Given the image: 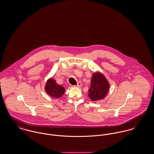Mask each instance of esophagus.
I'll return each mask as SVG.
<instances>
[{"instance_id": "1", "label": "esophagus", "mask_w": 154, "mask_h": 154, "mask_svg": "<svg viewBox=\"0 0 154 154\" xmlns=\"http://www.w3.org/2000/svg\"><path fill=\"white\" fill-rule=\"evenodd\" d=\"M82 82H78V83H77V84L76 85H74V86H75V87H80L82 86Z\"/></svg>"}]
</instances>
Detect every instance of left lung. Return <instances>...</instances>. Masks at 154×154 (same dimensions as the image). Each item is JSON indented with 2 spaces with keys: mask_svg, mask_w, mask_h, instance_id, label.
Wrapping results in <instances>:
<instances>
[{
  "mask_svg": "<svg viewBox=\"0 0 154 154\" xmlns=\"http://www.w3.org/2000/svg\"><path fill=\"white\" fill-rule=\"evenodd\" d=\"M109 87V84L104 75L99 72H95L91 78L88 95L93 101L100 100L105 98Z\"/></svg>",
  "mask_w": 154,
  "mask_h": 154,
  "instance_id": "1",
  "label": "left lung"
}]
</instances>
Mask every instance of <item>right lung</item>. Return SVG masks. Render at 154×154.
I'll return each instance as SVG.
<instances>
[{
	"label": "right lung",
	"instance_id": "obj_1",
	"mask_svg": "<svg viewBox=\"0 0 154 154\" xmlns=\"http://www.w3.org/2000/svg\"><path fill=\"white\" fill-rule=\"evenodd\" d=\"M45 90L50 96L55 98L61 97L65 92V88L57 84L53 78L48 80L45 86Z\"/></svg>",
	"mask_w": 154,
	"mask_h": 154
}]
</instances>
